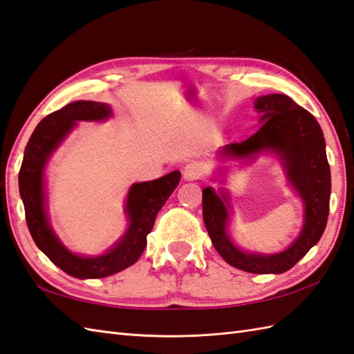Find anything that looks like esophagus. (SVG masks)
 <instances>
[{
    "label": "esophagus",
    "instance_id": "esophagus-1",
    "mask_svg": "<svg viewBox=\"0 0 354 354\" xmlns=\"http://www.w3.org/2000/svg\"><path fill=\"white\" fill-rule=\"evenodd\" d=\"M203 174V168L197 162H191L187 163L186 167L183 168V178L187 180V182H191V180H197L200 178Z\"/></svg>",
    "mask_w": 354,
    "mask_h": 354
}]
</instances>
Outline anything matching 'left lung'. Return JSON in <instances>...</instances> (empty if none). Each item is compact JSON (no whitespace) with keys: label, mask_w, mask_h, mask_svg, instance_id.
Wrapping results in <instances>:
<instances>
[{"label":"left lung","mask_w":354,"mask_h":354,"mask_svg":"<svg viewBox=\"0 0 354 354\" xmlns=\"http://www.w3.org/2000/svg\"><path fill=\"white\" fill-rule=\"evenodd\" d=\"M253 104L261 113V129L243 142L224 145L218 153L219 159L250 163L259 154L276 156L289 185L301 198V232L279 253L243 251L230 239V195L223 187L218 191L212 186L203 189V218L212 243L227 263L247 272L281 274L292 268L323 236L332 191L330 167L323 130L306 109L283 93L257 97Z\"/></svg>","instance_id":"left-lung-1"}]
</instances>
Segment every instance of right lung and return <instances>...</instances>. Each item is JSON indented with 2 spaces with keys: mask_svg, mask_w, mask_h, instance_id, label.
Returning <instances> with one entry per match:
<instances>
[{
  "mask_svg": "<svg viewBox=\"0 0 354 354\" xmlns=\"http://www.w3.org/2000/svg\"><path fill=\"white\" fill-rule=\"evenodd\" d=\"M111 116V106L97 101H74L45 116L28 140L19 171V194L31 238L54 265L82 280L109 277L138 262L147 247V234L151 232L157 214L182 177L180 171H172L151 182L133 183L125 200L129 227L106 253L82 256L69 251L54 233L46 214V163L78 121L97 122Z\"/></svg>",
  "mask_w": 354,
  "mask_h": 354,
  "instance_id": "right-lung-1",
  "label": "right lung"
}]
</instances>
